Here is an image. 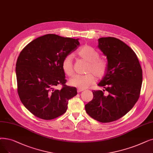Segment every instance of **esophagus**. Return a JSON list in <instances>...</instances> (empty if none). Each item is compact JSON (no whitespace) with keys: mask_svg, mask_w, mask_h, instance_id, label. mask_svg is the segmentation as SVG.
<instances>
[{"mask_svg":"<svg viewBox=\"0 0 153 153\" xmlns=\"http://www.w3.org/2000/svg\"><path fill=\"white\" fill-rule=\"evenodd\" d=\"M83 91H84L83 89H80V88H78L77 89V92H82Z\"/></svg>","mask_w":153,"mask_h":153,"instance_id":"esophagus-1","label":"esophagus"}]
</instances>
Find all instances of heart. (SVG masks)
Wrapping results in <instances>:
<instances>
[{"label":"heart","instance_id":"obj_1","mask_svg":"<svg viewBox=\"0 0 153 153\" xmlns=\"http://www.w3.org/2000/svg\"><path fill=\"white\" fill-rule=\"evenodd\" d=\"M77 54L89 62L87 72L85 75H74L70 80L71 86L80 89H85L93 84L96 78H102L106 74L108 68V64L105 59L99 58V52L91 46L85 45L77 52ZM62 68L66 75L71 76L74 73L72 57L71 55L65 56L62 62Z\"/></svg>","mask_w":153,"mask_h":153}]
</instances>
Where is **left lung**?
Segmentation results:
<instances>
[{"mask_svg":"<svg viewBox=\"0 0 153 153\" xmlns=\"http://www.w3.org/2000/svg\"><path fill=\"white\" fill-rule=\"evenodd\" d=\"M97 47L106 56L108 68L98 84L103 90L92 91L94 97L85 109L95 120L110 123L134 107L140 94L143 71L135 52L121 40L101 37Z\"/></svg>","mask_w":153,"mask_h":153,"instance_id":"left-lung-1","label":"left lung"}]
</instances>
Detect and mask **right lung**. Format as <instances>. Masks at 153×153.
Listing matches in <instances>:
<instances>
[{"label": "right lung", "instance_id": "right-lung-1", "mask_svg": "<svg viewBox=\"0 0 153 153\" xmlns=\"http://www.w3.org/2000/svg\"><path fill=\"white\" fill-rule=\"evenodd\" d=\"M79 39L46 34L33 40L20 53L16 62L20 99L32 114L51 120L65 113L76 88L66 85L62 62L76 51ZM63 88L57 90L56 86Z\"/></svg>", "mask_w": 153, "mask_h": 153}]
</instances>
